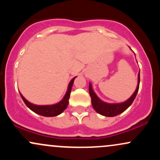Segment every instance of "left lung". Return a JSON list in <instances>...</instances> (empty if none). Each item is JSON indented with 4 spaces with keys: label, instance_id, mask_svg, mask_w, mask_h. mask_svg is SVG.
I'll return each mask as SVG.
<instances>
[{
    "label": "left lung",
    "instance_id": "1",
    "mask_svg": "<svg viewBox=\"0 0 160 160\" xmlns=\"http://www.w3.org/2000/svg\"><path fill=\"white\" fill-rule=\"evenodd\" d=\"M139 83H140V71L138 74V84L135 91L132 95V96L127 100L121 103H108V102H104L102 99L98 98V96L95 94L93 90L91 82L89 84V92L90 95L92 104L94 110L99 114L104 116V117H115V116L120 114L121 113L124 112L127 108L132 104L133 101L135 100L136 97L138 92L139 89Z\"/></svg>",
    "mask_w": 160,
    "mask_h": 160
}]
</instances>
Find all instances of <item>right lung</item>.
Returning a JSON list of instances; mask_svg holds the SVG:
<instances>
[{"mask_svg": "<svg viewBox=\"0 0 160 160\" xmlns=\"http://www.w3.org/2000/svg\"><path fill=\"white\" fill-rule=\"evenodd\" d=\"M77 77H75L71 80L69 82L68 86L67 91H66L65 95L60 102L58 103L53 104H47V105H38V104H34L33 103H31L30 102L25 99V97L20 93L22 98L23 102L26 104V106L30 110H32L33 112L43 116V117H56V116L61 114L67 108L68 104V100L70 98V94H71V89H72L73 83Z\"/></svg>", "mask_w": 160, "mask_h": 160, "instance_id": "right-lung-1", "label": "right lung"}]
</instances>
